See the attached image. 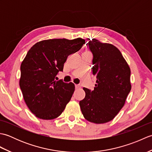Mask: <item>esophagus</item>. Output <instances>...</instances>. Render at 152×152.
Masks as SVG:
<instances>
[{"label": "esophagus", "mask_w": 152, "mask_h": 152, "mask_svg": "<svg viewBox=\"0 0 152 152\" xmlns=\"http://www.w3.org/2000/svg\"><path fill=\"white\" fill-rule=\"evenodd\" d=\"M81 86L80 85H78V84H76V85H75V88H76V89H80V88H81Z\"/></svg>", "instance_id": "obj_1"}]
</instances>
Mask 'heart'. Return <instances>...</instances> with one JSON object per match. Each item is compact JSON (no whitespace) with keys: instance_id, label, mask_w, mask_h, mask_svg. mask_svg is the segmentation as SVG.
I'll return each instance as SVG.
<instances>
[{"instance_id":"b5f03b06","label":"heart","mask_w":152,"mask_h":152,"mask_svg":"<svg viewBox=\"0 0 152 152\" xmlns=\"http://www.w3.org/2000/svg\"><path fill=\"white\" fill-rule=\"evenodd\" d=\"M86 53H89V51H86Z\"/></svg>"}]
</instances>
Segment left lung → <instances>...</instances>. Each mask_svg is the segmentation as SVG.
<instances>
[{
  "instance_id": "obj_1",
  "label": "left lung",
  "mask_w": 152,
  "mask_h": 152,
  "mask_svg": "<svg viewBox=\"0 0 152 152\" xmlns=\"http://www.w3.org/2000/svg\"><path fill=\"white\" fill-rule=\"evenodd\" d=\"M88 45L93 56L91 69L96 81L93 91L83 88L86 96L80 106L87 120L104 124L112 120L125 104L131 89V70L114 45L94 38Z\"/></svg>"
}]
</instances>
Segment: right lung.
<instances>
[{"label": "right lung", "mask_w": 152, "mask_h": 152, "mask_svg": "<svg viewBox=\"0 0 152 152\" xmlns=\"http://www.w3.org/2000/svg\"><path fill=\"white\" fill-rule=\"evenodd\" d=\"M86 40L49 39L38 42L21 64L19 86L28 109L36 117L53 119L62 114L75 89L72 82L56 81L70 55L81 49Z\"/></svg>", "instance_id": "1"}]
</instances>
